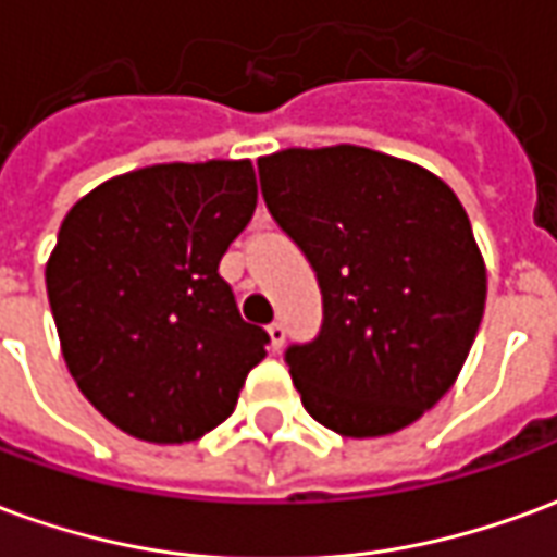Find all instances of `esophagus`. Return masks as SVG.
<instances>
[{
	"mask_svg": "<svg viewBox=\"0 0 557 557\" xmlns=\"http://www.w3.org/2000/svg\"><path fill=\"white\" fill-rule=\"evenodd\" d=\"M268 337H271V346L280 349L283 339H286V325H283V322H271V325H268Z\"/></svg>",
	"mask_w": 557,
	"mask_h": 557,
	"instance_id": "obj_1",
	"label": "esophagus"
}]
</instances>
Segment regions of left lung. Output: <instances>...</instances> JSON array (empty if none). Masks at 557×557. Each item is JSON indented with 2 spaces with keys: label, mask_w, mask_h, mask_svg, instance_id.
I'll return each mask as SVG.
<instances>
[{
  "label": "left lung",
  "mask_w": 557,
  "mask_h": 557,
  "mask_svg": "<svg viewBox=\"0 0 557 557\" xmlns=\"http://www.w3.org/2000/svg\"><path fill=\"white\" fill-rule=\"evenodd\" d=\"M277 226L315 271L322 327L286 349L304 409L373 438L450 391L478 337L486 268L456 194L409 160L361 146L259 160Z\"/></svg>",
  "instance_id": "left-lung-1"
}]
</instances>
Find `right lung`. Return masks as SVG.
Segmentation results:
<instances>
[{
    "instance_id": "1",
    "label": "right lung",
    "mask_w": 557,
    "mask_h": 557,
    "mask_svg": "<svg viewBox=\"0 0 557 557\" xmlns=\"http://www.w3.org/2000/svg\"><path fill=\"white\" fill-rule=\"evenodd\" d=\"M256 211L250 160L160 163L103 182L62 220L47 298L74 382L154 444L230 418L271 343L244 322L220 259Z\"/></svg>"
}]
</instances>
